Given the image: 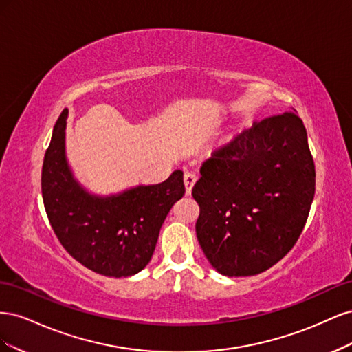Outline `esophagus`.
I'll use <instances>...</instances> for the list:
<instances>
[{
  "mask_svg": "<svg viewBox=\"0 0 352 352\" xmlns=\"http://www.w3.org/2000/svg\"><path fill=\"white\" fill-rule=\"evenodd\" d=\"M184 182H185V188H186V194L189 195L190 190H192V186L197 182V175L194 172H186L184 176Z\"/></svg>",
  "mask_w": 352,
  "mask_h": 352,
  "instance_id": "34e87169",
  "label": "esophagus"
}]
</instances>
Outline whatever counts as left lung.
I'll use <instances>...</instances> for the list:
<instances>
[{
    "label": "left lung",
    "instance_id": "8db88e82",
    "mask_svg": "<svg viewBox=\"0 0 352 352\" xmlns=\"http://www.w3.org/2000/svg\"><path fill=\"white\" fill-rule=\"evenodd\" d=\"M192 188L202 252L228 278L265 272L300 238L316 190L301 119L283 113L254 123L214 151Z\"/></svg>",
    "mask_w": 352,
    "mask_h": 352
}]
</instances>
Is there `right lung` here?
<instances>
[{
  "label": "right lung",
  "instance_id": "add662e5",
  "mask_svg": "<svg viewBox=\"0 0 352 352\" xmlns=\"http://www.w3.org/2000/svg\"><path fill=\"white\" fill-rule=\"evenodd\" d=\"M65 109L52 131L42 166V198L63 247L85 267L109 278H127L150 263L170 208L185 194L184 172L164 182L135 185L100 195L74 176L66 153Z\"/></svg>",
  "mask_w": 352,
  "mask_h": 352
}]
</instances>
